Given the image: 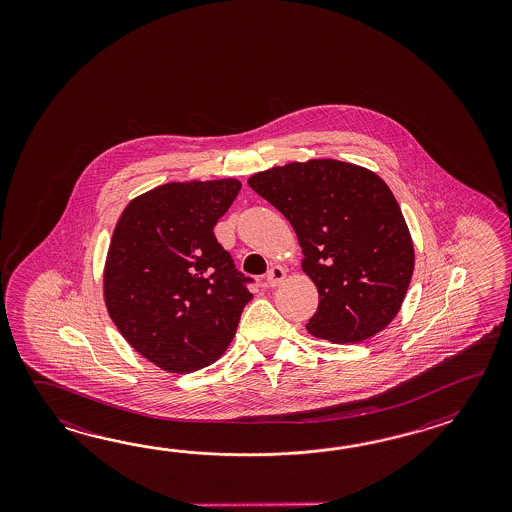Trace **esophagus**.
<instances>
[{
  "label": "esophagus",
  "instance_id": "obj_1",
  "mask_svg": "<svg viewBox=\"0 0 512 512\" xmlns=\"http://www.w3.org/2000/svg\"><path fill=\"white\" fill-rule=\"evenodd\" d=\"M265 280H267L269 287H278L285 280V271L280 265H274V267H271V271L267 272Z\"/></svg>",
  "mask_w": 512,
  "mask_h": 512
}]
</instances>
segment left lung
I'll return each mask as SVG.
<instances>
[{
  "label": "left lung",
  "instance_id": "left-lung-1",
  "mask_svg": "<svg viewBox=\"0 0 512 512\" xmlns=\"http://www.w3.org/2000/svg\"><path fill=\"white\" fill-rule=\"evenodd\" d=\"M247 183L289 219L302 247V271L318 291L305 329L335 344L381 333L399 313L415 265L410 230L381 177L359 164L309 159Z\"/></svg>",
  "mask_w": 512,
  "mask_h": 512
}]
</instances>
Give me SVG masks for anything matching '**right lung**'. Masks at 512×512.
Returning a JSON list of instances; mask_svg holds the SVG:
<instances>
[{
	"label": "right lung",
	"instance_id": "1",
	"mask_svg": "<svg viewBox=\"0 0 512 512\" xmlns=\"http://www.w3.org/2000/svg\"><path fill=\"white\" fill-rule=\"evenodd\" d=\"M240 188L234 177L155 186L131 199L113 230L106 309L131 348L168 373L216 362L251 302L214 236Z\"/></svg>",
	"mask_w": 512,
	"mask_h": 512
}]
</instances>
